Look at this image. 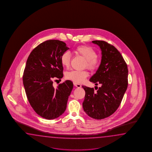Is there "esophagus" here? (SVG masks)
<instances>
[{
  "label": "esophagus",
  "mask_w": 152,
  "mask_h": 152,
  "mask_svg": "<svg viewBox=\"0 0 152 152\" xmlns=\"http://www.w3.org/2000/svg\"><path fill=\"white\" fill-rule=\"evenodd\" d=\"M73 84H74V85H75V87H79V88L81 87V85L80 84H78L77 83H73Z\"/></svg>",
  "instance_id": "34e87169"
}]
</instances>
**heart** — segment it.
Masks as SVG:
<instances>
[{"instance_id": "obj_1", "label": "heart", "mask_w": 152, "mask_h": 152, "mask_svg": "<svg viewBox=\"0 0 152 152\" xmlns=\"http://www.w3.org/2000/svg\"><path fill=\"white\" fill-rule=\"evenodd\" d=\"M75 52L79 55L82 56L86 60V65L88 68L94 69L98 65V60L97 58V53L90 46L80 45L75 49ZM71 55L69 52H65L60 57V62L62 66L67 68L70 65ZM88 72L86 71H79L73 70L68 72L66 73L65 77L69 80L75 83H81L87 77Z\"/></svg>"}]
</instances>
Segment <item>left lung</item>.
<instances>
[{
  "label": "left lung",
  "instance_id": "8db88e82",
  "mask_svg": "<svg viewBox=\"0 0 152 152\" xmlns=\"http://www.w3.org/2000/svg\"><path fill=\"white\" fill-rule=\"evenodd\" d=\"M92 42L100 47L102 58L90 81L102 86L96 92L94 88L82 86L85 91L83 107L88 116L102 120L113 114L120 106L128 87V70L122 56L114 46L103 41Z\"/></svg>",
  "mask_w": 152,
  "mask_h": 152
}]
</instances>
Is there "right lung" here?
<instances>
[{
  "label": "right lung",
  "instance_id": "1",
  "mask_svg": "<svg viewBox=\"0 0 152 152\" xmlns=\"http://www.w3.org/2000/svg\"><path fill=\"white\" fill-rule=\"evenodd\" d=\"M69 48L65 42L51 39L37 46L27 59L23 82L32 109L39 116L53 120L66 110L73 84L66 80L55 88L52 78L63 77L62 54Z\"/></svg>",
  "mask_w": 152,
  "mask_h": 152
}]
</instances>
